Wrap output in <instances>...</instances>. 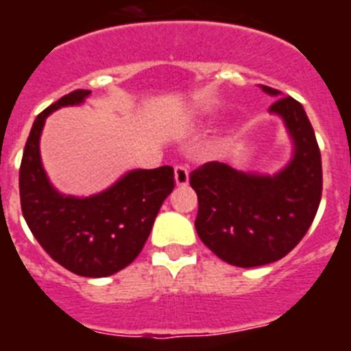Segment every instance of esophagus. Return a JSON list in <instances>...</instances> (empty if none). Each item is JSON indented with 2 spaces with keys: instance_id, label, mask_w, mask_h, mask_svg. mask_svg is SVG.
Instances as JSON below:
<instances>
[{
  "instance_id": "esophagus-1",
  "label": "esophagus",
  "mask_w": 351,
  "mask_h": 351,
  "mask_svg": "<svg viewBox=\"0 0 351 351\" xmlns=\"http://www.w3.org/2000/svg\"><path fill=\"white\" fill-rule=\"evenodd\" d=\"M173 172H176V182H178V186L188 184V181H190V172H188V169L184 165H178L173 169Z\"/></svg>"
}]
</instances>
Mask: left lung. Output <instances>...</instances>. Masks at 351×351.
Returning <instances> with one entry per match:
<instances>
[{"instance_id":"8db88e82","label":"left lung","mask_w":351,"mask_h":351,"mask_svg":"<svg viewBox=\"0 0 351 351\" xmlns=\"http://www.w3.org/2000/svg\"><path fill=\"white\" fill-rule=\"evenodd\" d=\"M262 89L280 95L269 86ZM269 110L283 117L295 142L287 169L269 178L207 161L190 173L198 197V237L218 258L237 267H258L287 256L306 235L322 200L320 147L302 105L280 96Z\"/></svg>"}]
</instances>
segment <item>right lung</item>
<instances>
[{
    "label": "right lung",
    "mask_w": 351,
    "mask_h": 351,
    "mask_svg": "<svg viewBox=\"0 0 351 351\" xmlns=\"http://www.w3.org/2000/svg\"><path fill=\"white\" fill-rule=\"evenodd\" d=\"M89 93L75 89L36 116L19 169V193L31 234L54 262L73 274L105 278L137 258L176 179L172 167L165 165L133 170L95 197L58 193L42 169L40 133L52 110L80 104Z\"/></svg>",
    "instance_id": "right-lung-1"
}]
</instances>
